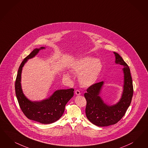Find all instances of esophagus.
I'll list each match as a JSON object with an SVG mask.
<instances>
[{
  "instance_id": "obj_1",
  "label": "esophagus",
  "mask_w": 148,
  "mask_h": 148,
  "mask_svg": "<svg viewBox=\"0 0 148 148\" xmlns=\"http://www.w3.org/2000/svg\"><path fill=\"white\" fill-rule=\"evenodd\" d=\"M75 94H76L77 95H81V92L78 90H76L75 91Z\"/></svg>"
}]
</instances>
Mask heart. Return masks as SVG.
Wrapping results in <instances>:
<instances>
[{
    "mask_svg": "<svg viewBox=\"0 0 148 148\" xmlns=\"http://www.w3.org/2000/svg\"><path fill=\"white\" fill-rule=\"evenodd\" d=\"M102 63L99 59L81 58L76 60L72 66V70L79 74L78 81L81 85L88 88L95 83L102 70ZM65 77L69 78L68 73Z\"/></svg>",
    "mask_w": 148,
    "mask_h": 148,
    "instance_id": "1",
    "label": "heart"
}]
</instances>
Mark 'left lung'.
<instances>
[{"instance_id":"8db88e82","label":"left lung","mask_w":148,"mask_h":148,"mask_svg":"<svg viewBox=\"0 0 148 148\" xmlns=\"http://www.w3.org/2000/svg\"><path fill=\"white\" fill-rule=\"evenodd\" d=\"M114 54L116 64L123 66L124 85L119 101L114 105H108L101 97V91L104 84L102 81L88 88L84 97L86 100V116L91 123L97 126L103 127L117 123L125 114L131 104L134 88L130 70L127 64L118 53Z\"/></svg>"}]
</instances>
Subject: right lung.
Instances as JSON below:
<instances>
[{"instance_id":"right-lung-1","label":"right lung","mask_w":148,"mask_h":148,"mask_svg":"<svg viewBox=\"0 0 148 148\" xmlns=\"http://www.w3.org/2000/svg\"><path fill=\"white\" fill-rule=\"evenodd\" d=\"M45 48L41 47L34 49L22 62L15 82V91L21 109L29 119L41 124H48L53 123L61 118L64 112L65 105L73 96L74 89L71 88L57 90L49 97L38 101L29 100L25 96L21 86L23 67L28 59L35 57L40 50Z\"/></svg>"}]
</instances>
